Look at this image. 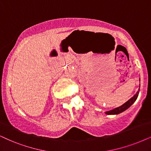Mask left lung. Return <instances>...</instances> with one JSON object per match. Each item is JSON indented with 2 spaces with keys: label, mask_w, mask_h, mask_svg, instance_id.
I'll list each match as a JSON object with an SVG mask.
<instances>
[{
  "label": "left lung",
  "mask_w": 151,
  "mask_h": 151,
  "mask_svg": "<svg viewBox=\"0 0 151 151\" xmlns=\"http://www.w3.org/2000/svg\"><path fill=\"white\" fill-rule=\"evenodd\" d=\"M139 91H140V89L138 90V91L136 93V94H135L132 98H131L128 101H127L126 102L124 103L123 105H121V106H118L117 108L114 109L112 110L106 111L105 114H107V115H116V114H119L122 113V112L125 111L127 110L129 106L132 105V104H134V102L136 101L137 98H138Z\"/></svg>",
  "instance_id": "left-lung-1"
}]
</instances>
